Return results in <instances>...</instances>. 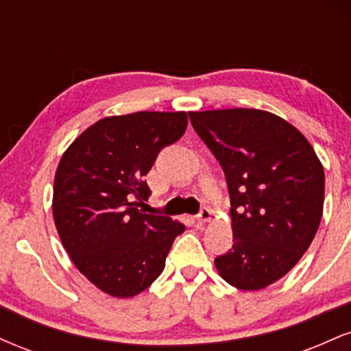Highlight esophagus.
<instances>
[{"mask_svg": "<svg viewBox=\"0 0 351 351\" xmlns=\"http://www.w3.org/2000/svg\"><path fill=\"white\" fill-rule=\"evenodd\" d=\"M213 219V211L209 208H203L198 216H196V221L198 223H209Z\"/></svg>", "mask_w": 351, "mask_h": 351, "instance_id": "obj_1", "label": "esophagus"}]
</instances>
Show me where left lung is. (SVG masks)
Here are the masks:
<instances>
[{
	"mask_svg": "<svg viewBox=\"0 0 351 351\" xmlns=\"http://www.w3.org/2000/svg\"><path fill=\"white\" fill-rule=\"evenodd\" d=\"M193 128L226 175L232 249L215 259L228 284L261 291L312 244L324 215L325 173L308 140L257 108L189 112Z\"/></svg>",
	"mask_w": 351,
	"mask_h": 351,
	"instance_id": "8db88e82",
	"label": "left lung"
}]
</instances>
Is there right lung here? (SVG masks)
I'll return each instance as SVG.
<instances>
[{"instance_id":"obj_1","label":"right lung","mask_w":351,"mask_h":351,"mask_svg":"<svg viewBox=\"0 0 351 351\" xmlns=\"http://www.w3.org/2000/svg\"><path fill=\"white\" fill-rule=\"evenodd\" d=\"M186 112H135L100 119L69 145L54 176L52 216L60 243L88 282L128 299L158 279L184 224L138 209L143 176L181 138Z\"/></svg>"}]
</instances>
